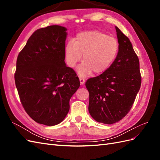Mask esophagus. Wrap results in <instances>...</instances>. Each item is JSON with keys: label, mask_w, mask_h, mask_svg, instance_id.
Masks as SVG:
<instances>
[{"label": "esophagus", "mask_w": 160, "mask_h": 160, "mask_svg": "<svg viewBox=\"0 0 160 160\" xmlns=\"http://www.w3.org/2000/svg\"><path fill=\"white\" fill-rule=\"evenodd\" d=\"M79 81H80V83H81V85L84 84L85 81V79H84V78H83V77H79Z\"/></svg>", "instance_id": "1"}]
</instances>
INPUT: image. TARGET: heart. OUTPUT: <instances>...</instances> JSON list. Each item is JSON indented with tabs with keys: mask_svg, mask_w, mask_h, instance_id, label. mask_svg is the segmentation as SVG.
<instances>
[{
	"mask_svg": "<svg viewBox=\"0 0 160 160\" xmlns=\"http://www.w3.org/2000/svg\"><path fill=\"white\" fill-rule=\"evenodd\" d=\"M119 52V43L115 38L98 31L77 34L73 41L65 47L67 63L74 67L83 55V62L78 69L81 76H87L92 71L102 73L113 64Z\"/></svg>",
	"mask_w": 160,
	"mask_h": 160,
	"instance_id": "b5f03b06",
	"label": "heart"
}]
</instances>
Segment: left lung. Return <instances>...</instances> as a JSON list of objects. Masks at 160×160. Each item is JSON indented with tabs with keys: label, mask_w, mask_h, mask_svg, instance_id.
I'll return each mask as SVG.
<instances>
[{
	"label": "left lung",
	"mask_w": 160,
	"mask_h": 160,
	"mask_svg": "<svg viewBox=\"0 0 160 160\" xmlns=\"http://www.w3.org/2000/svg\"><path fill=\"white\" fill-rule=\"evenodd\" d=\"M115 29L119 42L115 60L107 71L85 83L89 113L105 124L118 122L129 113L142 83L139 59L132 43L117 27Z\"/></svg>",
	"instance_id": "obj_1"
}]
</instances>
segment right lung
Instances as JSON below:
<instances>
[{
    "mask_svg": "<svg viewBox=\"0 0 160 160\" xmlns=\"http://www.w3.org/2000/svg\"><path fill=\"white\" fill-rule=\"evenodd\" d=\"M66 31L59 25L37 29L17 59L14 81L22 107L35 122L49 126L65 119L80 86L65 62Z\"/></svg>",
    "mask_w": 160,
    "mask_h": 160,
    "instance_id": "1",
    "label": "right lung"
}]
</instances>
